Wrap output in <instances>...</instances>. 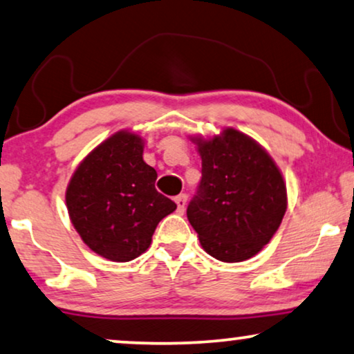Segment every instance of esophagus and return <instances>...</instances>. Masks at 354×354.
Listing matches in <instances>:
<instances>
[{"instance_id":"1","label":"esophagus","mask_w":354,"mask_h":354,"mask_svg":"<svg viewBox=\"0 0 354 354\" xmlns=\"http://www.w3.org/2000/svg\"><path fill=\"white\" fill-rule=\"evenodd\" d=\"M175 202H176L178 212L184 213V210H186V205H187V196H186V194H179V196L175 198Z\"/></svg>"}]
</instances>
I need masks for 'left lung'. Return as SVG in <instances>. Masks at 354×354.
Wrapping results in <instances>:
<instances>
[{
    "label": "left lung",
    "mask_w": 354,
    "mask_h": 354,
    "mask_svg": "<svg viewBox=\"0 0 354 354\" xmlns=\"http://www.w3.org/2000/svg\"><path fill=\"white\" fill-rule=\"evenodd\" d=\"M192 141L202 158V179L187 205V220L201 245L226 263L255 257L286 215L281 170L255 139L234 128Z\"/></svg>",
    "instance_id": "left-lung-1"
}]
</instances>
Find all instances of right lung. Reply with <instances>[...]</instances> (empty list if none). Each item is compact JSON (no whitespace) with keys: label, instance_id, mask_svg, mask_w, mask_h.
I'll return each instance as SVG.
<instances>
[{"label":"right lung","instance_id":"add662e5","mask_svg":"<svg viewBox=\"0 0 354 354\" xmlns=\"http://www.w3.org/2000/svg\"><path fill=\"white\" fill-rule=\"evenodd\" d=\"M144 141L127 129L93 149L71 178L66 203L82 241L111 261H131L176 203L156 189L157 171L142 160Z\"/></svg>","mask_w":354,"mask_h":354}]
</instances>
